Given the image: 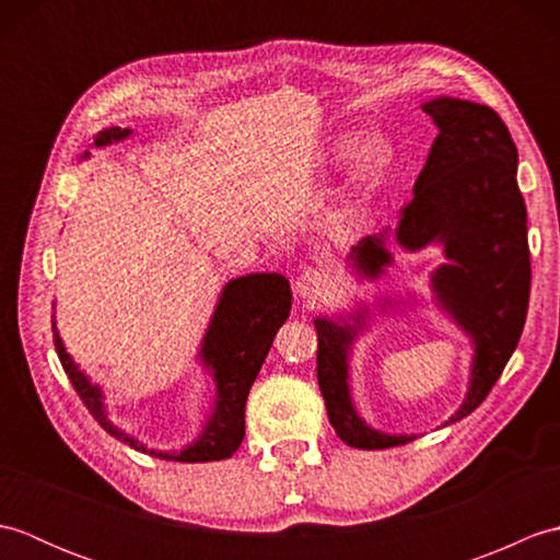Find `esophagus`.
<instances>
[{
  "mask_svg": "<svg viewBox=\"0 0 560 560\" xmlns=\"http://www.w3.org/2000/svg\"><path fill=\"white\" fill-rule=\"evenodd\" d=\"M329 289L331 279L319 269H305L299 273V279H295V293H299L301 299H325Z\"/></svg>",
  "mask_w": 560,
  "mask_h": 560,
  "instance_id": "obj_1",
  "label": "esophagus"
}]
</instances>
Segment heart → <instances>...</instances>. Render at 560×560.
Returning <instances> with one entry per match:
<instances>
[{
	"mask_svg": "<svg viewBox=\"0 0 560 560\" xmlns=\"http://www.w3.org/2000/svg\"><path fill=\"white\" fill-rule=\"evenodd\" d=\"M353 151V168L363 183H373L380 175H385L392 159H395V147L383 132H368L353 144L351 137H339L335 141V156L347 159Z\"/></svg>",
	"mask_w": 560,
	"mask_h": 560,
	"instance_id": "b5f03b06",
	"label": "heart"
}]
</instances>
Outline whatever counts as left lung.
Here are the masks:
<instances>
[{
  "label": "left lung",
  "instance_id": "8db88e82",
  "mask_svg": "<svg viewBox=\"0 0 560 560\" xmlns=\"http://www.w3.org/2000/svg\"><path fill=\"white\" fill-rule=\"evenodd\" d=\"M423 110L440 135L416 177L413 199L401 209L395 237L407 249L440 243L450 259L435 269L433 289L477 349L467 399L447 421L455 423L489 397L525 327L532 281L527 207L517 187L515 141L501 115L459 98H435ZM389 259L383 235L363 237L351 253L353 267L368 277H377ZM355 327L361 315L353 327L315 319L317 383L329 423L359 450L407 445L416 435L373 431L353 409L347 359Z\"/></svg>",
  "mask_w": 560,
  "mask_h": 560
}]
</instances>
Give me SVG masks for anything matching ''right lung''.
I'll return each mask as SVG.
<instances>
[{
    "mask_svg": "<svg viewBox=\"0 0 560 560\" xmlns=\"http://www.w3.org/2000/svg\"><path fill=\"white\" fill-rule=\"evenodd\" d=\"M129 132H132V129H103V132H98V137L93 139V144L108 147L129 137ZM83 156H89V151L83 153ZM289 313L291 287L287 277H281V273H249V277L233 279L229 287L223 289L217 313H213L199 353L201 361L211 368L213 380H217V407H213L211 419L205 425V433H201L192 445L177 452V455L175 452L168 455V452L153 450L151 455L175 462H213L231 457L233 452L241 447L245 438V401L249 395V387H253L259 368L267 359L273 335H277V329L287 323ZM52 331L59 363H62L69 383L77 389L83 407L93 413V419H96L113 438L122 440V443L135 450L149 452L147 445H141L139 440L127 435L108 421V416H105L103 409L101 387L91 385L89 377L69 359L65 343L55 329V323Z\"/></svg>",
    "mask_w": 560,
    "mask_h": 560,
    "instance_id": "obj_1",
    "label": "right lung"
}]
</instances>
